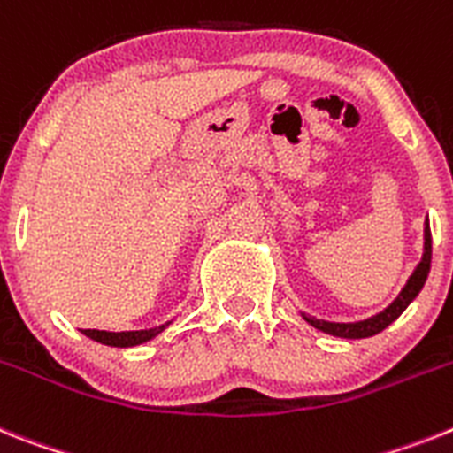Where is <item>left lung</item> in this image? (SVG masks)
I'll return each mask as SVG.
<instances>
[{
    "mask_svg": "<svg viewBox=\"0 0 453 453\" xmlns=\"http://www.w3.org/2000/svg\"><path fill=\"white\" fill-rule=\"evenodd\" d=\"M428 271H431V227H428V219H426V227H424V255L422 262L417 265V269L412 271V275L408 278L406 287L401 289L399 296L395 298L392 305L379 312L376 317H369L365 321H356V324H333V321H321L314 319V317H308V314H303V319L308 321L310 326H314L321 333H328V335L335 337H346V340H363V337H372L376 333H380L383 328L392 324V321L399 317L403 310L411 305L412 298L419 294V289L424 287L428 278Z\"/></svg>",
    "mask_w": 453,
    "mask_h": 453,
    "instance_id": "obj_1",
    "label": "left lung"
}]
</instances>
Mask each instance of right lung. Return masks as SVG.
I'll list each match as a JSON object with an SVG mask.
<instances>
[{
	"mask_svg": "<svg viewBox=\"0 0 453 453\" xmlns=\"http://www.w3.org/2000/svg\"><path fill=\"white\" fill-rule=\"evenodd\" d=\"M168 326V324H166ZM166 326H159V328H150V330H125V333H109V330H93V328H84L86 337L90 340L100 342V344L107 346H136L143 344V342L152 340L155 335H159L161 330L166 328Z\"/></svg>",
	"mask_w": 453,
	"mask_h": 453,
	"instance_id": "1",
	"label": "right lung"
}]
</instances>
